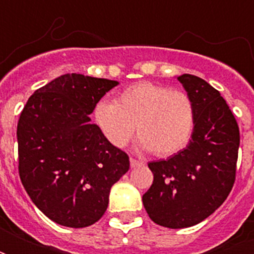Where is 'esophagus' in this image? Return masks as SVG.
<instances>
[{
	"mask_svg": "<svg viewBox=\"0 0 254 254\" xmlns=\"http://www.w3.org/2000/svg\"><path fill=\"white\" fill-rule=\"evenodd\" d=\"M145 163L141 162V161H137V159L134 158H130V166L134 169V167H138V166H143Z\"/></svg>",
	"mask_w": 254,
	"mask_h": 254,
	"instance_id": "34e87169",
	"label": "esophagus"
}]
</instances>
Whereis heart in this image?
Segmentation results:
<instances>
[{
    "label": "heart",
    "instance_id": "heart-1",
    "mask_svg": "<svg viewBox=\"0 0 254 254\" xmlns=\"http://www.w3.org/2000/svg\"><path fill=\"white\" fill-rule=\"evenodd\" d=\"M93 120L112 146H125L135 127L141 150L170 157L189 145L196 115L185 92L139 81L120 92L115 103L100 100L93 108Z\"/></svg>",
    "mask_w": 254,
    "mask_h": 254
}]
</instances>
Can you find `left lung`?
I'll list each match as a JSON object with an SVG mask.
<instances>
[{
	"instance_id": "left-lung-1",
	"label": "left lung",
	"mask_w": 254,
	"mask_h": 254,
	"mask_svg": "<svg viewBox=\"0 0 254 254\" xmlns=\"http://www.w3.org/2000/svg\"><path fill=\"white\" fill-rule=\"evenodd\" d=\"M195 107L189 145L169 159L147 166L154 181L143 193V207L155 224L189 228L216 211L232 190L240 131L220 92L200 77L177 76Z\"/></svg>"
}]
</instances>
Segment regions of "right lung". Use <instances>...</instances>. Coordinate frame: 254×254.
Segmentation results:
<instances>
[{
	"label": "right lung",
	"mask_w": 254,
	"mask_h": 254,
	"mask_svg": "<svg viewBox=\"0 0 254 254\" xmlns=\"http://www.w3.org/2000/svg\"><path fill=\"white\" fill-rule=\"evenodd\" d=\"M119 81L65 73L34 92L17 127L19 177L33 203L57 224L84 228L107 211L129 157L89 116Z\"/></svg>",
	"instance_id": "right-lung-1"
}]
</instances>
